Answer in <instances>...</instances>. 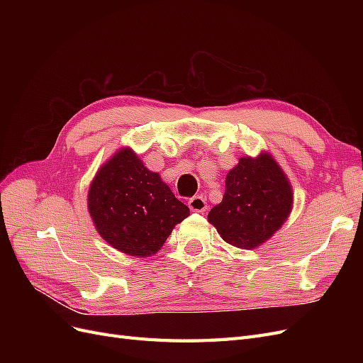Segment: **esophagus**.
<instances>
[{
    "instance_id": "1",
    "label": "esophagus",
    "mask_w": 363,
    "mask_h": 363,
    "mask_svg": "<svg viewBox=\"0 0 363 363\" xmlns=\"http://www.w3.org/2000/svg\"><path fill=\"white\" fill-rule=\"evenodd\" d=\"M188 206H189V208H191L192 212H200V213L206 212V208H207L206 199H204V196H201V195L192 196V199L188 203Z\"/></svg>"
}]
</instances>
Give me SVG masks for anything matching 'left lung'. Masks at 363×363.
Wrapping results in <instances>:
<instances>
[{
    "mask_svg": "<svg viewBox=\"0 0 363 363\" xmlns=\"http://www.w3.org/2000/svg\"><path fill=\"white\" fill-rule=\"evenodd\" d=\"M288 175L269 151L240 157L225 177L223 201L207 215L223 240L240 250L265 244L292 212Z\"/></svg>",
    "mask_w": 363,
    "mask_h": 363,
    "instance_id": "1",
    "label": "left lung"
}]
</instances>
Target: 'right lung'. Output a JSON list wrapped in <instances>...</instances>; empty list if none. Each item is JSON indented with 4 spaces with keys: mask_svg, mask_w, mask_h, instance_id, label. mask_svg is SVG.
Returning a JSON list of instances; mask_svg holds the SVG:
<instances>
[{
    "mask_svg": "<svg viewBox=\"0 0 363 363\" xmlns=\"http://www.w3.org/2000/svg\"><path fill=\"white\" fill-rule=\"evenodd\" d=\"M87 211L98 235L133 257L156 255L174 227L191 215L130 147L119 148L96 171L87 192Z\"/></svg>",
    "mask_w": 363,
    "mask_h": 363,
    "instance_id": "obj_1",
    "label": "right lung"
}]
</instances>
